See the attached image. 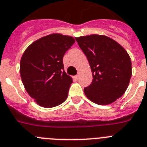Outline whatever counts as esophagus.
<instances>
[{
	"mask_svg": "<svg viewBox=\"0 0 147 147\" xmlns=\"http://www.w3.org/2000/svg\"><path fill=\"white\" fill-rule=\"evenodd\" d=\"M73 78L75 81H78V79H79V76H78V75H77V76H74Z\"/></svg>",
	"mask_w": 147,
	"mask_h": 147,
	"instance_id": "obj_1",
	"label": "esophagus"
}]
</instances>
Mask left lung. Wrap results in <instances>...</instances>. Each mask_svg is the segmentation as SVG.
<instances>
[{
	"instance_id": "1",
	"label": "left lung",
	"mask_w": 147,
	"mask_h": 147,
	"mask_svg": "<svg viewBox=\"0 0 147 147\" xmlns=\"http://www.w3.org/2000/svg\"><path fill=\"white\" fill-rule=\"evenodd\" d=\"M87 56L92 83L84 89L86 96L98 105H109L126 90L131 76V62L123 47L111 38L92 34L76 38Z\"/></svg>"
}]
</instances>
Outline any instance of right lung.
Returning a JSON list of instances; mask_svg holds the SVG:
<instances>
[{"instance_id": "obj_1", "label": "right lung", "mask_w": 147, "mask_h": 147, "mask_svg": "<svg viewBox=\"0 0 147 147\" xmlns=\"http://www.w3.org/2000/svg\"><path fill=\"white\" fill-rule=\"evenodd\" d=\"M75 42L72 36L52 34L36 40L22 55V83L39 106L53 108L67 98L72 78L64 71L63 58Z\"/></svg>"}]
</instances>
